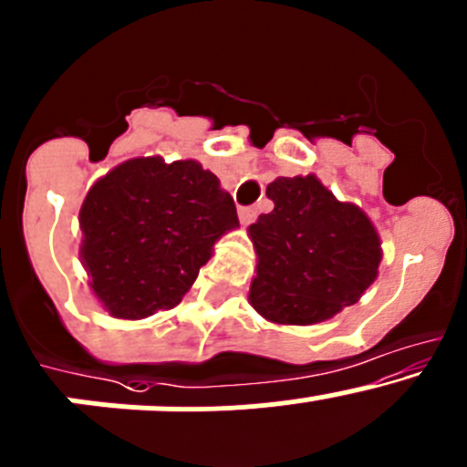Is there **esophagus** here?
<instances>
[{
  "mask_svg": "<svg viewBox=\"0 0 467 467\" xmlns=\"http://www.w3.org/2000/svg\"><path fill=\"white\" fill-rule=\"evenodd\" d=\"M239 219H242L244 225H250L257 219V208L254 205H244V208H239Z\"/></svg>",
  "mask_w": 467,
  "mask_h": 467,
  "instance_id": "1",
  "label": "esophagus"
}]
</instances>
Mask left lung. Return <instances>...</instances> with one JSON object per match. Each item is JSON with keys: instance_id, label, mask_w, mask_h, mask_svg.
Wrapping results in <instances>:
<instances>
[{"instance_id": "left-lung-1", "label": "left lung", "mask_w": 467, "mask_h": 467, "mask_svg": "<svg viewBox=\"0 0 467 467\" xmlns=\"http://www.w3.org/2000/svg\"><path fill=\"white\" fill-rule=\"evenodd\" d=\"M266 194L273 213L248 228L257 253L254 311L277 324H316L356 304L382 257L367 214L340 203L313 174L279 176Z\"/></svg>"}]
</instances>
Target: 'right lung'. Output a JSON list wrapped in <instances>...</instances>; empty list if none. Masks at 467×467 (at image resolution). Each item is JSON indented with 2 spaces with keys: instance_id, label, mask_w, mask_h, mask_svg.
Returning a JSON list of instances; mask_svg holds the SVG:
<instances>
[{
  "instance_id": "1",
  "label": "right lung",
  "mask_w": 467,
  "mask_h": 467,
  "mask_svg": "<svg viewBox=\"0 0 467 467\" xmlns=\"http://www.w3.org/2000/svg\"><path fill=\"white\" fill-rule=\"evenodd\" d=\"M234 225L233 196L201 163L127 161L82 203V264L111 316L140 320L181 302Z\"/></svg>"
}]
</instances>
